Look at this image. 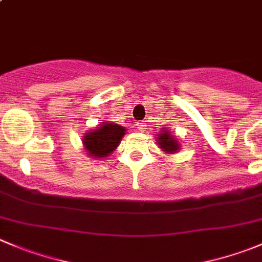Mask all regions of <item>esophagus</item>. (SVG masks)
Segmentation results:
<instances>
[{
    "mask_svg": "<svg viewBox=\"0 0 262 262\" xmlns=\"http://www.w3.org/2000/svg\"><path fill=\"white\" fill-rule=\"evenodd\" d=\"M137 129H138L139 132H143L144 129H146V123H143V121H139V123H137Z\"/></svg>",
    "mask_w": 262,
    "mask_h": 262,
    "instance_id": "1",
    "label": "esophagus"
}]
</instances>
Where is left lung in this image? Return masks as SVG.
<instances>
[{"instance_id":"1","label":"left lung","mask_w":262,"mask_h":262,"mask_svg":"<svg viewBox=\"0 0 262 262\" xmlns=\"http://www.w3.org/2000/svg\"><path fill=\"white\" fill-rule=\"evenodd\" d=\"M157 139H159V141H157V143L160 144V147H161L164 151L177 152L178 149H179V144H178V142L175 141L171 136H170V132H165V133L160 134L159 138Z\"/></svg>"}]
</instances>
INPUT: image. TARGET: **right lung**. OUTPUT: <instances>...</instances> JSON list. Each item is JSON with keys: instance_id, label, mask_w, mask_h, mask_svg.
Instances as JSON below:
<instances>
[{"instance_id": "obj_1", "label": "right lung", "mask_w": 262, "mask_h": 262, "mask_svg": "<svg viewBox=\"0 0 262 262\" xmlns=\"http://www.w3.org/2000/svg\"><path fill=\"white\" fill-rule=\"evenodd\" d=\"M125 128L106 121L97 129L87 133L83 138L88 155L93 157H106L118 147L121 138L125 134Z\"/></svg>"}]
</instances>
